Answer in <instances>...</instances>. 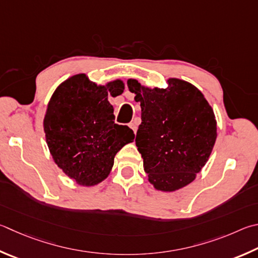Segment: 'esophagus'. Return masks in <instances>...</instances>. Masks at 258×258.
<instances>
[{"mask_svg": "<svg viewBox=\"0 0 258 258\" xmlns=\"http://www.w3.org/2000/svg\"><path fill=\"white\" fill-rule=\"evenodd\" d=\"M128 126H130V127L131 128H132L133 130V132L135 133V132H137V130H138V126H137V123H135V121L133 120V121H131V123L128 124Z\"/></svg>", "mask_w": 258, "mask_h": 258, "instance_id": "esophagus-1", "label": "esophagus"}]
</instances>
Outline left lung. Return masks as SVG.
Returning a JSON list of instances; mask_svg holds the SVG:
<instances>
[{
    "instance_id": "obj_1",
    "label": "left lung",
    "mask_w": 258,
    "mask_h": 258,
    "mask_svg": "<svg viewBox=\"0 0 258 258\" xmlns=\"http://www.w3.org/2000/svg\"><path fill=\"white\" fill-rule=\"evenodd\" d=\"M127 87L141 104L135 143L154 188L174 191L188 185L205 166L217 140L212 107L193 84L169 79L168 88H148L135 79Z\"/></svg>"
}]
</instances>
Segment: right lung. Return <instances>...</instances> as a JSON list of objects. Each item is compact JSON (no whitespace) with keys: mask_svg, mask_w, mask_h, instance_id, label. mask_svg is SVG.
<instances>
[{"mask_svg":"<svg viewBox=\"0 0 258 258\" xmlns=\"http://www.w3.org/2000/svg\"><path fill=\"white\" fill-rule=\"evenodd\" d=\"M121 80L98 86L86 74H76L54 91L44 118L46 142L54 161L81 186L108 177L116 153L133 142L128 126L115 124L108 96L123 93Z\"/></svg>","mask_w":258,"mask_h":258,"instance_id":"right-lung-1","label":"right lung"}]
</instances>
